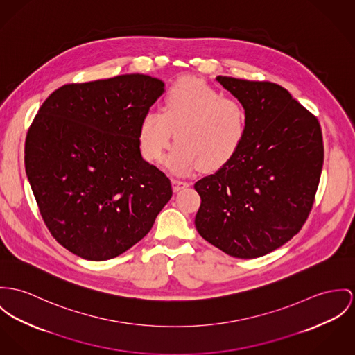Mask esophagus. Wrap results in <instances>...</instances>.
<instances>
[{
    "label": "esophagus",
    "instance_id": "obj_1",
    "mask_svg": "<svg viewBox=\"0 0 355 355\" xmlns=\"http://www.w3.org/2000/svg\"><path fill=\"white\" fill-rule=\"evenodd\" d=\"M171 182H173V191H181V189H184V188H188V187H189V184H188V182L181 181V180H175V178H174Z\"/></svg>",
    "mask_w": 355,
    "mask_h": 355
}]
</instances>
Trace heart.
Listing matches in <instances>:
<instances>
[{
	"mask_svg": "<svg viewBox=\"0 0 355 355\" xmlns=\"http://www.w3.org/2000/svg\"><path fill=\"white\" fill-rule=\"evenodd\" d=\"M247 125V110L238 98L223 96L201 78L182 77L168 87L162 110L144 113L137 139L144 159L161 162L174 135L177 144L167 164L177 174L198 166L216 171L238 154Z\"/></svg>",
	"mask_w": 355,
	"mask_h": 355,
	"instance_id": "obj_1",
	"label": "heart"
}]
</instances>
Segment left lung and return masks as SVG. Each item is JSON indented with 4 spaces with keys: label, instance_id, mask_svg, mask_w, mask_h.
Segmentation results:
<instances>
[{
    "label": "left lung",
    "instance_id": "obj_1",
    "mask_svg": "<svg viewBox=\"0 0 355 355\" xmlns=\"http://www.w3.org/2000/svg\"><path fill=\"white\" fill-rule=\"evenodd\" d=\"M247 110V134L234 159L201 178L198 234L225 254L251 259L285 245L311 214L324 146L320 124L282 86L216 78Z\"/></svg>",
    "mask_w": 355,
    "mask_h": 355
}]
</instances>
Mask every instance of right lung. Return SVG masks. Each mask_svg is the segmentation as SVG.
<instances>
[{
    "mask_svg": "<svg viewBox=\"0 0 355 355\" xmlns=\"http://www.w3.org/2000/svg\"><path fill=\"white\" fill-rule=\"evenodd\" d=\"M164 86L143 74L67 83L28 130L26 171L40 215L55 241L83 259L107 261L137 245L173 196L137 139Z\"/></svg>",
    "mask_w": 355,
    "mask_h": 355,
    "instance_id": "add662e5",
    "label": "right lung"
}]
</instances>
